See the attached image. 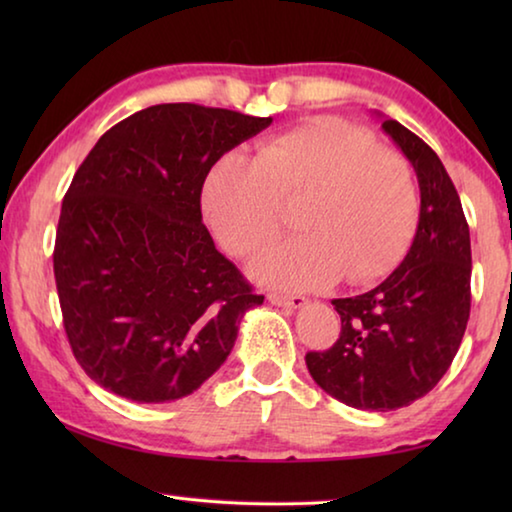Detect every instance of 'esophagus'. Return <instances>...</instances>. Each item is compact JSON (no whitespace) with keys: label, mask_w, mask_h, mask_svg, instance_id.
Listing matches in <instances>:
<instances>
[{"label":"esophagus","mask_w":512,"mask_h":512,"mask_svg":"<svg viewBox=\"0 0 512 512\" xmlns=\"http://www.w3.org/2000/svg\"><path fill=\"white\" fill-rule=\"evenodd\" d=\"M266 298H268V302H271V305L287 307V309H302L309 302L305 296H284V293H277V291L268 293Z\"/></svg>","instance_id":"34e87169"}]
</instances>
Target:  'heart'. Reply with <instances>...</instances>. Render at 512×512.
Returning a JSON list of instances; mask_svg holds the SVG:
<instances>
[{"label":"heart","instance_id":"heart-1","mask_svg":"<svg viewBox=\"0 0 512 512\" xmlns=\"http://www.w3.org/2000/svg\"><path fill=\"white\" fill-rule=\"evenodd\" d=\"M298 198L302 235L259 259V282L316 289L341 273L350 284L372 282L400 262L418 223V187L406 160L336 117L268 137L250 160L223 155L203 185L216 239L244 259L282 237L280 203Z\"/></svg>","mask_w":512,"mask_h":512}]
</instances>
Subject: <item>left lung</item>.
Instances as JSON below:
<instances>
[{
    "instance_id": "8db88e82",
    "label": "left lung",
    "mask_w": 512,
    "mask_h": 512,
    "mask_svg": "<svg viewBox=\"0 0 512 512\" xmlns=\"http://www.w3.org/2000/svg\"><path fill=\"white\" fill-rule=\"evenodd\" d=\"M381 128L413 164L420 221L404 262L379 287L332 300L341 334L307 352L316 384L363 411H393L427 395L452 366L470 318L472 250L461 198L443 162L400 121Z\"/></svg>"
}]
</instances>
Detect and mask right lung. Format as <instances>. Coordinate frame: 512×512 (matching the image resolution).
<instances>
[{
    "label": "right lung",
    "instance_id": "1",
    "mask_svg": "<svg viewBox=\"0 0 512 512\" xmlns=\"http://www.w3.org/2000/svg\"><path fill=\"white\" fill-rule=\"evenodd\" d=\"M198 103H160L99 137L60 210L54 275L85 375L144 404L194 393L264 302L214 248L201 192L223 153L271 126Z\"/></svg>",
    "mask_w": 512,
    "mask_h": 512
}]
</instances>
